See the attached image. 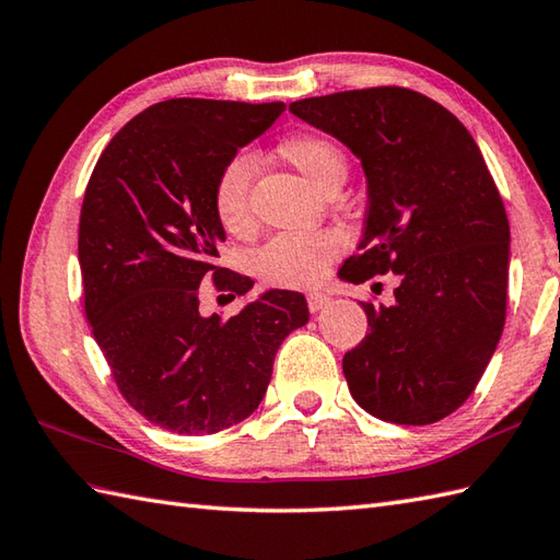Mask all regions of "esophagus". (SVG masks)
<instances>
[{
    "instance_id": "1",
    "label": "esophagus",
    "mask_w": 560,
    "mask_h": 560,
    "mask_svg": "<svg viewBox=\"0 0 560 560\" xmlns=\"http://www.w3.org/2000/svg\"><path fill=\"white\" fill-rule=\"evenodd\" d=\"M328 302H330V296L328 294H323V292H312L306 296V304H308V312L312 314H316V312H320L323 306H328Z\"/></svg>"
}]
</instances>
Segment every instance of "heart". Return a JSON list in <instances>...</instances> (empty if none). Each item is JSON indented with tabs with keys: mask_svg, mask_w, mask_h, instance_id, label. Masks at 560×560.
Returning <instances> with one entry per match:
<instances>
[{
	"mask_svg": "<svg viewBox=\"0 0 560 560\" xmlns=\"http://www.w3.org/2000/svg\"><path fill=\"white\" fill-rule=\"evenodd\" d=\"M278 153L323 191L342 184L347 175L345 153L323 136H292L280 143ZM248 186H252V160L246 155H234L220 170L213 184L215 218L230 234H244L252 228ZM345 244V234L338 230L280 232L256 252V276L270 288H312L326 276L332 258L342 254Z\"/></svg>",
	"mask_w": 560,
	"mask_h": 560,
	"instance_id": "obj_1",
	"label": "heart"
}]
</instances>
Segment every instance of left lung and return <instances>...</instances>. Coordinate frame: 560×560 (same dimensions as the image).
Returning <instances> with one entry per match:
<instances>
[{
	"label": "left lung",
	"mask_w": 560,
	"mask_h": 560,
	"mask_svg": "<svg viewBox=\"0 0 560 560\" xmlns=\"http://www.w3.org/2000/svg\"><path fill=\"white\" fill-rule=\"evenodd\" d=\"M290 112L362 160L364 237L340 278H400L393 304L362 302L369 335L342 357L350 393L383 421L433 424L477 388L501 340L511 258L503 198L463 121L417 91H342Z\"/></svg>",
	"instance_id": "obj_1"
}]
</instances>
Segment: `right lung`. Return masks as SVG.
<instances>
[{
    "label": "right lung",
    "instance_id": "right-lung-1",
    "mask_svg": "<svg viewBox=\"0 0 560 560\" xmlns=\"http://www.w3.org/2000/svg\"><path fill=\"white\" fill-rule=\"evenodd\" d=\"M284 103L172 97L107 143L85 186L79 264L85 318L119 393L151 424L215 433L260 405L278 347L308 320L304 294L268 290L237 316L198 312V284L244 296L254 280L215 266L225 230L213 184Z\"/></svg>",
    "mask_w": 560,
    "mask_h": 560
}]
</instances>
